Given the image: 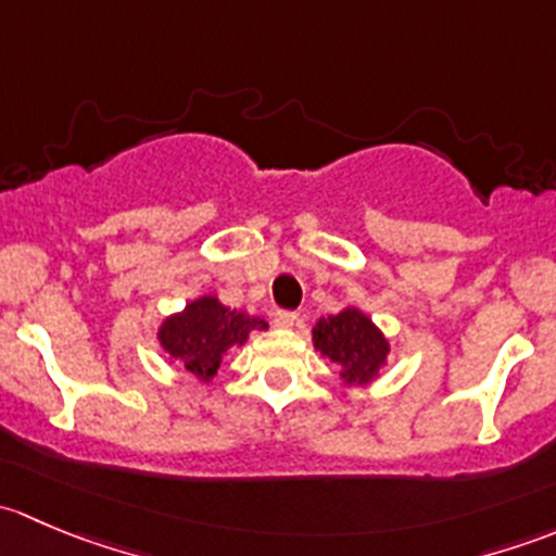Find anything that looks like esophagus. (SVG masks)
Wrapping results in <instances>:
<instances>
[{"mask_svg":"<svg viewBox=\"0 0 556 556\" xmlns=\"http://www.w3.org/2000/svg\"><path fill=\"white\" fill-rule=\"evenodd\" d=\"M295 323H299V314L295 312H274V325H277V328H293Z\"/></svg>","mask_w":556,"mask_h":556,"instance_id":"obj_1","label":"esophagus"}]
</instances>
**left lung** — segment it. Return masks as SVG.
Listing matches in <instances>:
<instances>
[{"mask_svg":"<svg viewBox=\"0 0 556 556\" xmlns=\"http://www.w3.org/2000/svg\"><path fill=\"white\" fill-rule=\"evenodd\" d=\"M314 350L339 368L344 387H366L382 374L390 341L377 323L357 306L319 317L312 328Z\"/></svg>","mask_w":556,"mask_h":556,"instance_id":"left-lung-1","label":"left lung"}]
</instances>
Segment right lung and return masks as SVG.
<instances>
[{
    "label": "right lung",
    "mask_w": 556,
    "mask_h": 556,
    "mask_svg": "<svg viewBox=\"0 0 556 556\" xmlns=\"http://www.w3.org/2000/svg\"><path fill=\"white\" fill-rule=\"evenodd\" d=\"M261 317L228 309L217 295H199L188 301L185 309L164 317L159 325V344L199 382H212L223 357L233 346H244L252 330H266Z\"/></svg>",
    "instance_id": "1"
}]
</instances>
